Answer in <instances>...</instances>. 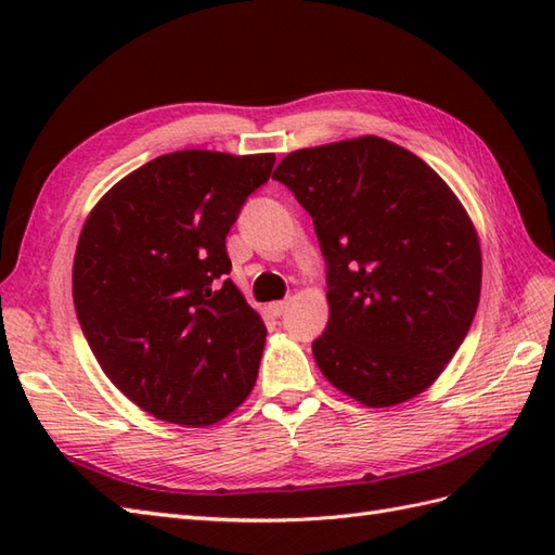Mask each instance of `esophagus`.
<instances>
[{
  "label": "esophagus",
  "instance_id": "1",
  "mask_svg": "<svg viewBox=\"0 0 555 555\" xmlns=\"http://www.w3.org/2000/svg\"><path fill=\"white\" fill-rule=\"evenodd\" d=\"M269 312L274 317H284L288 312V300H279V302H271L269 305Z\"/></svg>",
  "mask_w": 555,
  "mask_h": 555
}]
</instances>
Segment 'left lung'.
I'll list each match as a JSON object with an SVG mask.
<instances>
[{
    "label": "left lung",
    "instance_id": "obj_1",
    "mask_svg": "<svg viewBox=\"0 0 555 555\" xmlns=\"http://www.w3.org/2000/svg\"><path fill=\"white\" fill-rule=\"evenodd\" d=\"M274 179L310 211L326 262L317 367L367 408L427 391L479 305V238L455 193L376 135L291 152Z\"/></svg>",
    "mask_w": 555,
    "mask_h": 555
}]
</instances>
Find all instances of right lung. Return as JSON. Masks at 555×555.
Wrapping results in <instances>:
<instances>
[{"mask_svg": "<svg viewBox=\"0 0 555 555\" xmlns=\"http://www.w3.org/2000/svg\"><path fill=\"white\" fill-rule=\"evenodd\" d=\"M276 157L181 150L102 195L74 305L102 372L152 417L209 427L250 396L267 326L227 274V233Z\"/></svg>", "mask_w": 555, "mask_h": 555, "instance_id": "1", "label": "right lung"}]
</instances>
